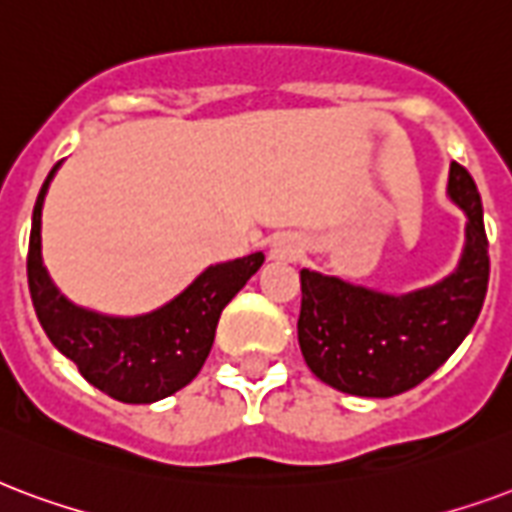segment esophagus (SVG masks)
I'll return each instance as SVG.
<instances>
[{
    "label": "esophagus",
    "mask_w": 512,
    "mask_h": 512,
    "mask_svg": "<svg viewBox=\"0 0 512 512\" xmlns=\"http://www.w3.org/2000/svg\"><path fill=\"white\" fill-rule=\"evenodd\" d=\"M301 255H304V244L293 233H285L271 244V260L276 263H295V260H301Z\"/></svg>",
    "instance_id": "esophagus-1"
}]
</instances>
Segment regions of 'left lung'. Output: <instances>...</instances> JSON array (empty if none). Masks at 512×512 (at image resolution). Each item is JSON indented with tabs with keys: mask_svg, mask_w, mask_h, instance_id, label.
<instances>
[{
	"mask_svg": "<svg viewBox=\"0 0 512 512\" xmlns=\"http://www.w3.org/2000/svg\"><path fill=\"white\" fill-rule=\"evenodd\" d=\"M448 192L467 214V246L439 285L385 295L301 271L298 344L325 385L369 399L399 396L437 372L472 331L488 290L483 203L458 162L450 165Z\"/></svg>",
	"mask_w": 512,
	"mask_h": 512,
	"instance_id": "1",
	"label": "left lung"
}]
</instances>
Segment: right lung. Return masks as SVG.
I'll list each match as a JSON object with an SVG mask.
<instances>
[{"instance_id": "1", "label": "right lung", "mask_w": 512, "mask_h": 512, "mask_svg": "<svg viewBox=\"0 0 512 512\" xmlns=\"http://www.w3.org/2000/svg\"><path fill=\"white\" fill-rule=\"evenodd\" d=\"M56 162L32 214L26 276L37 320L48 339L94 388L124 404H151L198 377L206 363L219 314L263 266V252L206 268L170 304L143 317H105L78 309L51 282L40 255V217Z\"/></svg>"}]
</instances>
